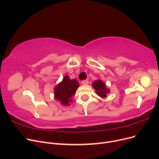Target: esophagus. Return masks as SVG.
I'll return each mask as SVG.
<instances>
[{"label": "esophagus", "instance_id": "34e87169", "mask_svg": "<svg viewBox=\"0 0 159 159\" xmlns=\"http://www.w3.org/2000/svg\"><path fill=\"white\" fill-rule=\"evenodd\" d=\"M81 84H82L83 85H88L89 84V81L88 80H84V81H81Z\"/></svg>", "mask_w": 159, "mask_h": 159}]
</instances>
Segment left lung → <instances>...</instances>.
Listing matches in <instances>:
<instances>
[{"label":"left lung","mask_w":159,"mask_h":159,"mask_svg":"<svg viewBox=\"0 0 159 159\" xmlns=\"http://www.w3.org/2000/svg\"><path fill=\"white\" fill-rule=\"evenodd\" d=\"M92 86L96 91V93L101 98H106L107 94L109 93V89L106 88V85L102 80L95 81L92 84Z\"/></svg>","instance_id":"obj_1"}]
</instances>
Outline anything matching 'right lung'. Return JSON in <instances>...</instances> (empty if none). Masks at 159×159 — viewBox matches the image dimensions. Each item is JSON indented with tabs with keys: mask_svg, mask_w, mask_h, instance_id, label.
I'll return each mask as SVG.
<instances>
[{
	"mask_svg": "<svg viewBox=\"0 0 159 159\" xmlns=\"http://www.w3.org/2000/svg\"><path fill=\"white\" fill-rule=\"evenodd\" d=\"M80 86L75 79L70 80L69 76L66 75L61 82L54 88V98L64 105H70L72 97Z\"/></svg>",
	"mask_w": 159,
	"mask_h": 159,
	"instance_id": "add662e5",
	"label": "right lung"
}]
</instances>
